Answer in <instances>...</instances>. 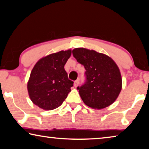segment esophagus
Masks as SVG:
<instances>
[{"label": "esophagus", "instance_id": "34e87169", "mask_svg": "<svg viewBox=\"0 0 149 149\" xmlns=\"http://www.w3.org/2000/svg\"><path fill=\"white\" fill-rule=\"evenodd\" d=\"M79 79H77L76 81H74V86L75 87H77L78 85H79Z\"/></svg>", "mask_w": 149, "mask_h": 149}]
</instances>
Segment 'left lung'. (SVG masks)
Masks as SVG:
<instances>
[{
  "label": "left lung",
  "mask_w": 149,
  "mask_h": 149,
  "mask_svg": "<svg viewBox=\"0 0 149 149\" xmlns=\"http://www.w3.org/2000/svg\"><path fill=\"white\" fill-rule=\"evenodd\" d=\"M72 54L86 70V81L77 88L84 102L94 109L112 104L122 87V75L115 62L107 55L85 48L74 49Z\"/></svg>",
  "instance_id": "obj_1"
}]
</instances>
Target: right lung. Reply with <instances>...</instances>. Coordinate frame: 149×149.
Segmentation results:
<instances>
[{
  "label": "right lung",
  "mask_w": 149,
  "mask_h": 149,
  "mask_svg": "<svg viewBox=\"0 0 149 149\" xmlns=\"http://www.w3.org/2000/svg\"><path fill=\"white\" fill-rule=\"evenodd\" d=\"M72 50H61L45 56L34 65L27 82L33 104L45 110L59 107L66 99L74 82L68 77L64 65Z\"/></svg>",
  "instance_id": "right-lung-1"
}]
</instances>
